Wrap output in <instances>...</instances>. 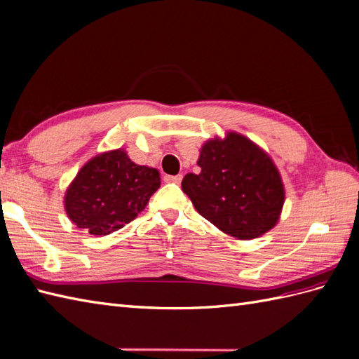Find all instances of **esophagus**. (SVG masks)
Here are the masks:
<instances>
[{"label": "esophagus", "instance_id": "1", "mask_svg": "<svg viewBox=\"0 0 359 359\" xmlns=\"http://www.w3.org/2000/svg\"><path fill=\"white\" fill-rule=\"evenodd\" d=\"M182 180V175H165L164 181L165 182H173V184H180Z\"/></svg>", "mask_w": 359, "mask_h": 359}]
</instances>
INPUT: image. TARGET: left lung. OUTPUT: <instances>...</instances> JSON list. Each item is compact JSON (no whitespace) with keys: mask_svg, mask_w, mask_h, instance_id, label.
I'll list each match as a JSON object with an SVG mask.
<instances>
[{"mask_svg":"<svg viewBox=\"0 0 359 359\" xmlns=\"http://www.w3.org/2000/svg\"><path fill=\"white\" fill-rule=\"evenodd\" d=\"M199 173L182 178L198 213L239 241L260 238L280 219L285 186L273 158L250 138L229 130L201 146Z\"/></svg>","mask_w":359,"mask_h":359,"instance_id":"obj_1","label":"left lung"}]
</instances>
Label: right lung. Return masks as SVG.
<instances>
[{
	"label": "right lung",
	"mask_w": 359,
	"mask_h": 359,
	"mask_svg": "<svg viewBox=\"0 0 359 359\" xmlns=\"http://www.w3.org/2000/svg\"><path fill=\"white\" fill-rule=\"evenodd\" d=\"M161 184L160 172L135 164L123 147L86 161L64 195L68 219L94 236L123 229Z\"/></svg>",
	"instance_id": "add662e5"
}]
</instances>
